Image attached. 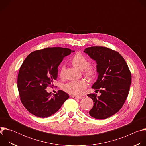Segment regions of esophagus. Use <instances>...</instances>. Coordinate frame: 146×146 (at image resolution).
Returning a JSON list of instances; mask_svg holds the SVG:
<instances>
[{
	"label": "esophagus",
	"instance_id": "34e87169",
	"mask_svg": "<svg viewBox=\"0 0 146 146\" xmlns=\"http://www.w3.org/2000/svg\"><path fill=\"white\" fill-rule=\"evenodd\" d=\"M72 98L74 99H82L83 98L82 96H72Z\"/></svg>",
	"mask_w": 146,
	"mask_h": 146
}]
</instances>
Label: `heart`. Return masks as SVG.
<instances>
[{"instance_id":"heart-1","label":"heart","mask_w":146,"mask_h":146,"mask_svg":"<svg viewBox=\"0 0 146 146\" xmlns=\"http://www.w3.org/2000/svg\"><path fill=\"white\" fill-rule=\"evenodd\" d=\"M72 65L76 68L82 71L84 76L89 80H94L97 76L98 69L95 64H89L88 58L80 53L76 54L72 59ZM66 67L62 65L60 69L59 75L63 77L65 75ZM87 87V82L84 80L79 81H70L64 85L63 89L67 93L73 96H79L81 95Z\"/></svg>"}]
</instances>
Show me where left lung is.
Segmentation results:
<instances>
[{
    "mask_svg": "<svg viewBox=\"0 0 146 146\" xmlns=\"http://www.w3.org/2000/svg\"><path fill=\"white\" fill-rule=\"evenodd\" d=\"M84 52L96 62L98 78L92 88L101 93L99 96L95 93L87 95L94 102L89 114L96 119H106L123 105L129 92L131 73L123 58L113 50L95 46L86 48Z\"/></svg>",
    "mask_w": 146,
    "mask_h": 146,
    "instance_id": "1",
    "label": "left lung"
}]
</instances>
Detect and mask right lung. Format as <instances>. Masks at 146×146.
Masks as SVG:
<instances>
[{
    "mask_svg": "<svg viewBox=\"0 0 146 146\" xmlns=\"http://www.w3.org/2000/svg\"><path fill=\"white\" fill-rule=\"evenodd\" d=\"M72 52L66 48H46L31 52L23 62L18 75L17 87L23 105L33 115L48 117L69 98L61 90L52 96L46 89L56 80L59 64Z\"/></svg>",
    "mask_w": 146,
    "mask_h": 146,
    "instance_id": "add662e5",
    "label": "right lung"
}]
</instances>
